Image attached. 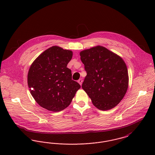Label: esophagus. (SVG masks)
<instances>
[{
  "label": "esophagus",
  "instance_id": "1",
  "mask_svg": "<svg viewBox=\"0 0 155 155\" xmlns=\"http://www.w3.org/2000/svg\"><path fill=\"white\" fill-rule=\"evenodd\" d=\"M78 82V83L81 85L82 84V82H83V80H82V79H79Z\"/></svg>",
  "mask_w": 155,
  "mask_h": 155
}]
</instances>
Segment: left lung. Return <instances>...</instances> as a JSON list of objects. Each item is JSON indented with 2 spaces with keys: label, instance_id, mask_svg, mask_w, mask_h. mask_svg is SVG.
Returning <instances> with one entry per match:
<instances>
[{
  "label": "left lung",
  "instance_id": "1",
  "mask_svg": "<svg viewBox=\"0 0 155 155\" xmlns=\"http://www.w3.org/2000/svg\"><path fill=\"white\" fill-rule=\"evenodd\" d=\"M87 76L82 89L101 110L114 107L128 87V73L121 57L107 48L97 46L80 52Z\"/></svg>",
  "mask_w": 155,
  "mask_h": 155
}]
</instances>
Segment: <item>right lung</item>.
<instances>
[{
	"label": "right lung",
	"mask_w": 155,
	"mask_h": 155,
	"mask_svg": "<svg viewBox=\"0 0 155 155\" xmlns=\"http://www.w3.org/2000/svg\"><path fill=\"white\" fill-rule=\"evenodd\" d=\"M72 56V51L54 46L42 52L29 68L27 83L30 93L48 110L66 109L81 88L71 79V71L67 67Z\"/></svg>",
	"instance_id": "obj_1"
}]
</instances>
